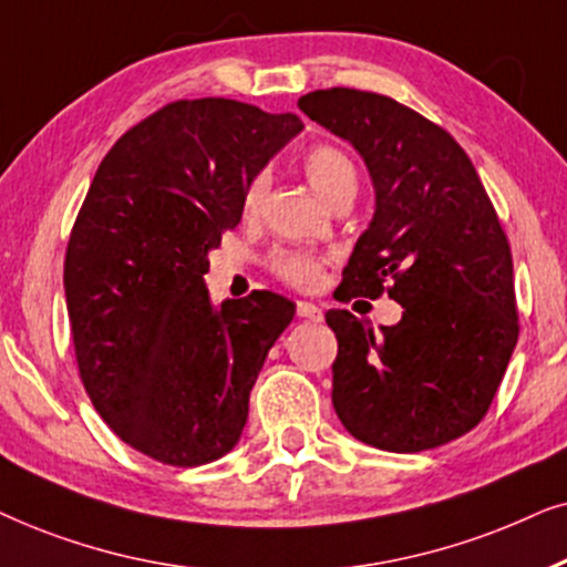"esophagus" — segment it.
Masks as SVG:
<instances>
[{
    "label": "esophagus",
    "mask_w": 567,
    "mask_h": 567,
    "mask_svg": "<svg viewBox=\"0 0 567 567\" xmlns=\"http://www.w3.org/2000/svg\"><path fill=\"white\" fill-rule=\"evenodd\" d=\"M298 316H303V319H308V321H321L323 319L321 308L308 303V300H298Z\"/></svg>",
    "instance_id": "34e87169"
}]
</instances>
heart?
<instances>
[{"label": "heart", "mask_w": 567, "mask_h": 567, "mask_svg": "<svg viewBox=\"0 0 567 567\" xmlns=\"http://www.w3.org/2000/svg\"><path fill=\"white\" fill-rule=\"evenodd\" d=\"M303 168L308 181H311L316 192H319L329 205L337 196L354 194V188H358V168H354L352 157L337 145H316L308 150L303 157ZM267 186V173H256L244 196L246 213H254V209L261 205ZM267 267L275 271L282 282H288L292 288L300 290L313 288L321 277V259L311 251H303V248H275V251L267 256Z\"/></svg>", "instance_id": "heart-1"}]
</instances>
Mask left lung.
<instances>
[{
  "label": "left lung",
  "instance_id": "left-lung-1",
  "mask_svg": "<svg viewBox=\"0 0 567 567\" xmlns=\"http://www.w3.org/2000/svg\"><path fill=\"white\" fill-rule=\"evenodd\" d=\"M308 118L358 150L375 213L342 271L344 298L389 292L402 321L373 331L344 308L327 323L339 350L331 402L368 446L417 454L485 417L518 339L513 259L470 155L446 130L352 87L298 101Z\"/></svg>",
  "mask_w": 567,
  "mask_h": 567
}]
</instances>
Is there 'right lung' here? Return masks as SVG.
Masks as SVG:
<instances>
[{
    "label": "right lung",
    "instance_id": "obj_1",
    "mask_svg": "<svg viewBox=\"0 0 567 567\" xmlns=\"http://www.w3.org/2000/svg\"><path fill=\"white\" fill-rule=\"evenodd\" d=\"M303 121L228 97L163 105L97 165L64 259L74 358L121 441L171 466L228 454L296 303L269 290L209 300L207 254L251 178Z\"/></svg>",
    "mask_w": 567,
    "mask_h": 567
}]
</instances>
